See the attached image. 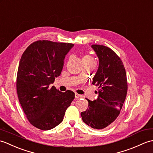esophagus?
<instances>
[{"mask_svg":"<svg viewBox=\"0 0 153 153\" xmlns=\"http://www.w3.org/2000/svg\"><path fill=\"white\" fill-rule=\"evenodd\" d=\"M82 95H80L77 93H76V96H75V99H79L82 98Z\"/></svg>","mask_w":153,"mask_h":153,"instance_id":"obj_1","label":"esophagus"}]
</instances>
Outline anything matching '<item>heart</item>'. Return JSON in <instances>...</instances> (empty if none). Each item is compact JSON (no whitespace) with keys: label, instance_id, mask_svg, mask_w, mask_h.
Segmentation results:
<instances>
[{"label":"heart","instance_id":"heart-1","mask_svg":"<svg viewBox=\"0 0 153 153\" xmlns=\"http://www.w3.org/2000/svg\"><path fill=\"white\" fill-rule=\"evenodd\" d=\"M92 61H95V60H94V58L89 54H85L82 57L83 63L89 62H92Z\"/></svg>","mask_w":153,"mask_h":153}]
</instances>
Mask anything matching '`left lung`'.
I'll return each instance as SVG.
<instances>
[{
	"label": "left lung",
	"mask_w": 153,
	"mask_h": 153,
	"mask_svg": "<svg viewBox=\"0 0 153 153\" xmlns=\"http://www.w3.org/2000/svg\"><path fill=\"white\" fill-rule=\"evenodd\" d=\"M99 59V66L93 79L98 87V98L91 101L85 111L81 113L83 121L97 129L106 128L120 113L128 91L124 66L111 48L104 45H92Z\"/></svg>",
	"instance_id": "8db88e82"
}]
</instances>
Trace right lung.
Returning <instances> with one entry per match:
<instances>
[{"label":"right lung","instance_id":"obj_1","mask_svg":"<svg viewBox=\"0 0 153 153\" xmlns=\"http://www.w3.org/2000/svg\"><path fill=\"white\" fill-rule=\"evenodd\" d=\"M73 47L72 43L39 40L29 45L19 61L16 78L19 101L28 121L41 130L60 124L75 98L71 91L62 93L49 86L60 75L65 56Z\"/></svg>","mask_w":153,"mask_h":153}]
</instances>
